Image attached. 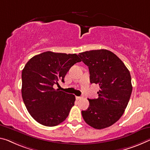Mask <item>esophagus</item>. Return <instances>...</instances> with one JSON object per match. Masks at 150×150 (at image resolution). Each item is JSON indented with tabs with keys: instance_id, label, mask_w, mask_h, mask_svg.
<instances>
[{
	"instance_id": "obj_1",
	"label": "esophagus",
	"mask_w": 150,
	"mask_h": 150,
	"mask_svg": "<svg viewBox=\"0 0 150 150\" xmlns=\"http://www.w3.org/2000/svg\"><path fill=\"white\" fill-rule=\"evenodd\" d=\"M76 99H77V100H79V99H82V97H76Z\"/></svg>"
}]
</instances>
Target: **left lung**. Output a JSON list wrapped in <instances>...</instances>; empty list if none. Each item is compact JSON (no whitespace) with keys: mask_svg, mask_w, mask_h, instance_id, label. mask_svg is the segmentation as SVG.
Masks as SVG:
<instances>
[{"mask_svg":"<svg viewBox=\"0 0 150 150\" xmlns=\"http://www.w3.org/2000/svg\"><path fill=\"white\" fill-rule=\"evenodd\" d=\"M78 55L89 67L91 83L99 86L98 98L88 99L89 106L81 111L83 118L95 129L108 127L120 120L129 101L132 92L129 71L108 50H92Z\"/></svg>","mask_w":150,"mask_h":150,"instance_id":"obj_1","label":"left lung"}]
</instances>
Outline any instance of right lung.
<instances>
[{"mask_svg":"<svg viewBox=\"0 0 150 150\" xmlns=\"http://www.w3.org/2000/svg\"><path fill=\"white\" fill-rule=\"evenodd\" d=\"M81 60L76 54L47 51L35 55L22 71V97L33 118L45 126L53 127L68 117L75 97L54 89L64 82L70 68Z\"/></svg>","mask_w":150,"mask_h":150,"instance_id":"obj_1","label":"right lung"}]
</instances>
